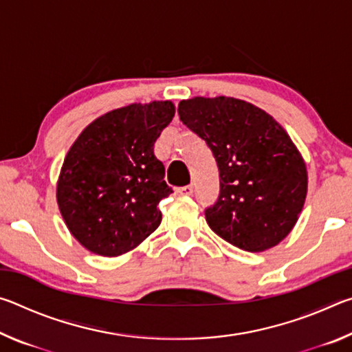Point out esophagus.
<instances>
[{"mask_svg": "<svg viewBox=\"0 0 352 352\" xmlns=\"http://www.w3.org/2000/svg\"><path fill=\"white\" fill-rule=\"evenodd\" d=\"M192 192H194V186H192V184H188V186L178 188V194H180V195H190Z\"/></svg>", "mask_w": 352, "mask_h": 352, "instance_id": "34e87169", "label": "esophagus"}]
</instances>
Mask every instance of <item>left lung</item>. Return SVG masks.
I'll list each match as a JSON object with an SVG mask.
<instances>
[{
    "mask_svg": "<svg viewBox=\"0 0 352 352\" xmlns=\"http://www.w3.org/2000/svg\"><path fill=\"white\" fill-rule=\"evenodd\" d=\"M178 115L216 158L220 190L205 210L223 241L258 253L278 245L305 206L307 170L290 136L269 113L234 98H192Z\"/></svg>",
    "mask_w": 352,
    "mask_h": 352,
    "instance_id": "left-lung-1",
    "label": "left lung"
}]
</instances>
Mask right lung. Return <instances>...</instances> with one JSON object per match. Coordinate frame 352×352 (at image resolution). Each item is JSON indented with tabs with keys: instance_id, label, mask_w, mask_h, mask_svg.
<instances>
[{
	"instance_id": "obj_1",
	"label": "right lung",
	"mask_w": 352,
	"mask_h": 352,
	"mask_svg": "<svg viewBox=\"0 0 352 352\" xmlns=\"http://www.w3.org/2000/svg\"><path fill=\"white\" fill-rule=\"evenodd\" d=\"M175 115L170 100L130 104L83 129L65 157L57 204L77 241L100 256L130 252L162 223L172 192L153 144Z\"/></svg>"
}]
</instances>
